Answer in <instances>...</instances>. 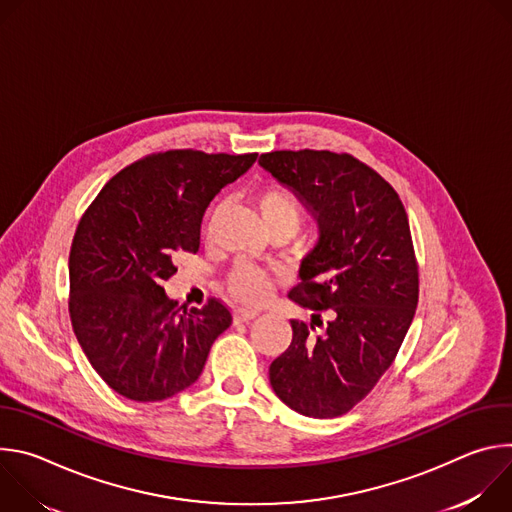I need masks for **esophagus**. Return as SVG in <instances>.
I'll return each mask as SVG.
<instances>
[{
	"label": "esophagus",
	"instance_id": "34e87169",
	"mask_svg": "<svg viewBox=\"0 0 512 512\" xmlns=\"http://www.w3.org/2000/svg\"><path fill=\"white\" fill-rule=\"evenodd\" d=\"M259 316L257 310H251V308H237L235 310V324H247L251 320H255Z\"/></svg>",
	"mask_w": 512,
	"mask_h": 512
}]
</instances>
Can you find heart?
I'll return each instance as SVG.
<instances>
[{
    "instance_id": "1",
    "label": "heart",
    "mask_w": 512,
    "mask_h": 512,
    "mask_svg": "<svg viewBox=\"0 0 512 512\" xmlns=\"http://www.w3.org/2000/svg\"><path fill=\"white\" fill-rule=\"evenodd\" d=\"M261 218L269 231H287L294 235L302 223V206L298 198L285 188H265L255 198ZM231 294L243 302L259 304L269 298L273 281L271 277L253 265H239L229 279Z\"/></svg>"
}]
</instances>
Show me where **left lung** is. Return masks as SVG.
Here are the masks:
<instances>
[{
  "instance_id": "1",
  "label": "left lung",
  "mask_w": 512,
  "mask_h": 512,
  "mask_svg": "<svg viewBox=\"0 0 512 512\" xmlns=\"http://www.w3.org/2000/svg\"><path fill=\"white\" fill-rule=\"evenodd\" d=\"M259 166L318 225L289 291L312 322L291 320L269 383L289 409L338 417L373 391L413 322L419 277L407 212L389 182L348 154L283 150L261 154Z\"/></svg>"
}]
</instances>
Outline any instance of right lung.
I'll return each mask as SVG.
<instances>
[{
    "mask_svg": "<svg viewBox=\"0 0 512 512\" xmlns=\"http://www.w3.org/2000/svg\"><path fill=\"white\" fill-rule=\"evenodd\" d=\"M257 154L172 150L143 158L99 192L68 257L70 322L99 377L131 401H164L194 385L212 342L233 322L210 300L180 312L162 283L176 251L196 253L202 216Z\"/></svg>",
    "mask_w": 512,
    "mask_h": 512,
    "instance_id": "add662e5",
    "label": "right lung"
}]
</instances>
